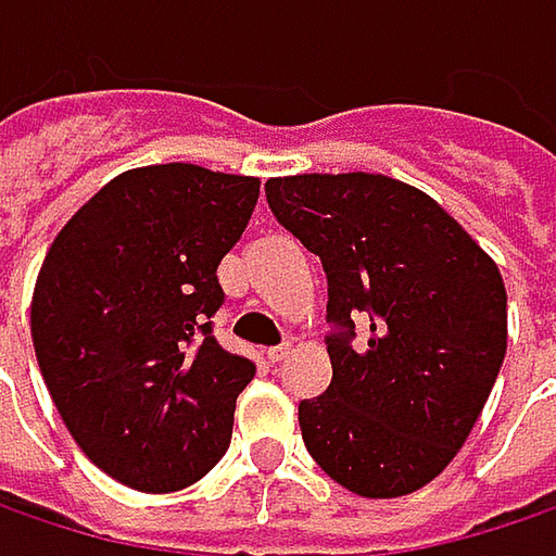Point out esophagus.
<instances>
[{"instance_id":"1","label":"esophagus","mask_w":556,"mask_h":556,"mask_svg":"<svg viewBox=\"0 0 556 556\" xmlns=\"http://www.w3.org/2000/svg\"><path fill=\"white\" fill-rule=\"evenodd\" d=\"M264 358L270 362V365H277L286 358V345H270V349H264Z\"/></svg>"}]
</instances>
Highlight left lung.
<instances>
[{"label": "left lung", "instance_id": "obj_1", "mask_svg": "<svg viewBox=\"0 0 556 556\" xmlns=\"http://www.w3.org/2000/svg\"><path fill=\"white\" fill-rule=\"evenodd\" d=\"M264 191L327 274L333 380L299 403L311 459L358 497L425 488L466 443L504 365L497 264L406 181L311 173ZM358 309L372 320L365 346L354 342Z\"/></svg>", "mask_w": 556, "mask_h": 556}]
</instances>
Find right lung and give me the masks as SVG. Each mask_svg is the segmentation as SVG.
<instances>
[{
    "label": "right lung",
    "mask_w": 556,
    "mask_h": 556,
    "mask_svg": "<svg viewBox=\"0 0 556 556\" xmlns=\"http://www.w3.org/2000/svg\"><path fill=\"white\" fill-rule=\"evenodd\" d=\"M261 181L191 163L103 185L47 251L30 302L40 375L84 456L169 494L211 472L254 365L213 340L219 261Z\"/></svg>",
    "instance_id": "obj_1"
}]
</instances>
